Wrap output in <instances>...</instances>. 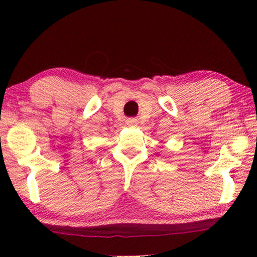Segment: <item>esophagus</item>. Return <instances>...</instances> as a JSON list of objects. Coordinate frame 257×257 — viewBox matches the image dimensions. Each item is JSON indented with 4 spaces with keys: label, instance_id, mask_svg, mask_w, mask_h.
Instances as JSON below:
<instances>
[{
    "label": "esophagus",
    "instance_id": "1",
    "mask_svg": "<svg viewBox=\"0 0 257 257\" xmlns=\"http://www.w3.org/2000/svg\"><path fill=\"white\" fill-rule=\"evenodd\" d=\"M126 124H127L128 126H137L138 125V120L135 118H128L127 120H126Z\"/></svg>",
    "mask_w": 257,
    "mask_h": 257
}]
</instances>
